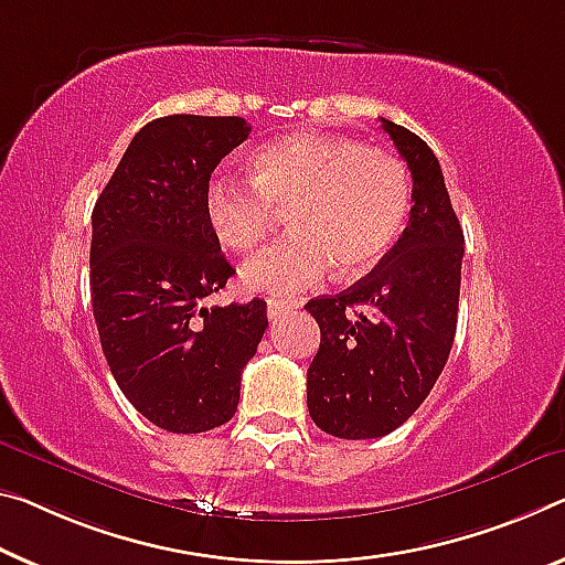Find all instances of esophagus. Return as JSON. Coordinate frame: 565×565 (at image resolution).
Listing matches in <instances>:
<instances>
[{"label":"esophagus","instance_id":"34e87169","mask_svg":"<svg viewBox=\"0 0 565 565\" xmlns=\"http://www.w3.org/2000/svg\"><path fill=\"white\" fill-rule=\"evenodd\" d=\"M292 308H298V302H290V300H277V298H267V318H270V320L282 318L285 312H290Z\"/></svg>","mask_w":565,"mask_h":565}]
</instances>
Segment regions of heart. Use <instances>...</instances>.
Segmentation results:
<instances>
[{"mask_svg": "<svg viewBox=\"0 0 565 565\" xmlns=\"http://www.w3.org/2000/svg\"><path fill=\"white\" fill-rule=\"evenodd\" d=\"M249 181L214 177L204 214L222 247L249 253L267 237L277 212H290V234L242 267L247 290L273 298L318 285L333 270H371L402 234L412 181L396 153L349 136L298 134L257 146Z\"/></svg>", "mask_w": 565, "mask_h": 565, "instance_id": "heart-1", "label": "heart"}]
</instances>
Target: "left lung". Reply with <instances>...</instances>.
I'll return each instance as SVG.
<instances>
[{
    "label": "left lung",
    "mask_w": 565,
    "mask_h": 565,
    "mask_svg": "<svg viewBox=\"0 0 565 565\" xmlns=\"http://www.w3.org/2000/svg\"><path fill=\"white\" fill-rule=\"evenodd\" d=\"M412 171V214L373 270L312 298L320 349L308 369V412L341 439H376L419 409L457 331L465 234L439 161L409 128L381 118Z\"/></svg>",
    "instance_id": "1"
}]
</instances>
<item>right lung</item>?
<instances>
[{
	"label": "right lung",
	"instance_id": "add662e5",
	"mask_svg": "<svg viewBox=\"0 0 565 565\" xmlns=\"http://www.w3.org/2000/svg\"><path fill=\"white\" fill-rule=\"evenodd\" d=\"M253 128L237 116H167L128 143L93 210L90 295L100 345L128 402L156 427L230 422L267 302L206 306L234 275L204 214L224 156Z\"/></svg>",
	"mask_w": 565,
	"mask_h": 565
}]
</instances>
